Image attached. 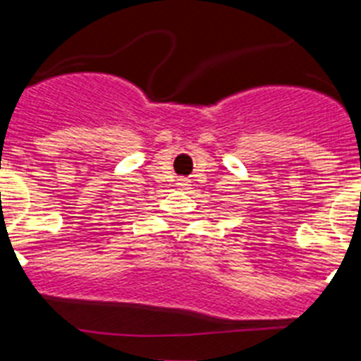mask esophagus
I'll use <instances>...</instances> for the list:
<instances>
[{
	"mask_svg": "<svg viewBox=\"0 0 361 361\" xmlns=\"http://www.w3.org/2000/svg\"><path fill=\"white\" fill-rule=\"evenodd\" d=\"M177 184H178V188H188L190 186V180H188V178H178Z\"/></svg>",
	"mask_w": 361,
	"mask_h": 361,
	"instance_id": "34e87169",
	"label": "esophagus"
}]
</instances>
